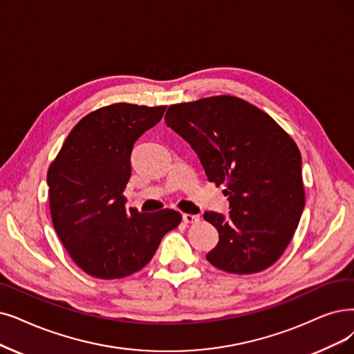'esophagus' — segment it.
<instances>
[{
    "label": "esophagus",
    "mask_w": 354,
    "mask_h": 354,
    "mask_svg": "<svg viewBox=\"0 0 354 354\" xmlns=\"http://www.w3.org/2000/svg\"><path fill=\"white\" fill-rule=\"evenodd\" d=\"M183 221H185L186 223H196L201 221V216L199 215H190V214H183Z\"/></svg>",
    "instance_id": "1"
}]
</instances>
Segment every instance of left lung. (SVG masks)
<instances>
[{
	"label": "left lung",
	"instance_id": "obj_1",
	"mask_svg": "<svg viewBox=\"0 0 354 354\" xmlns=\"http://www.w3.org/2000/svg\"><path fill=\"white\" fill-rule=\"evenodd\" d=\"M165 123L199 155L207 180L226 187L230 216L203 215L219 234L207 261L234 274L274 264L305 206L301 152L292 136L266 111L234 95L169 106Z\"/></svg>",
	"mask_w": 354,
	"mask_h": 354
}]
</instances>
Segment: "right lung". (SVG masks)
I'll list each match as a JSON object with an SVG mask.
<instances>
[{"mask_svg":"<svg viewBox=\"0 0 354 354\" xmlns=\"http://www.w3.org/2000/svg\"><path fill=\"white\" fill-rule=\"evenodd\" d=\"M167 106L115 103L84 116L48 169L53 228L69 257L97 279H122L145 267L162 236L181 222L173 209L124 207L138 138Z\"/></svg>","mask_w":354,"mask_h":354,"instance_id":"obj_1","label":"right lung"}]
</instances>
